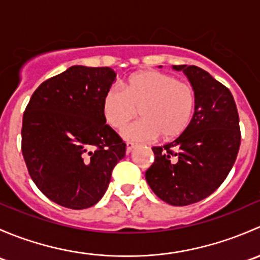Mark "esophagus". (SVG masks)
I'll use <instances>...</instances> for the list:
<instances>
[{
	"label": "esophagus",
	"mask_w": 260,
	"mask_h": 260,
	"mask_svg": "<svg viewBox=\"0 0 260 260\" xmlns=\"http://www.w3.org/2000/svg\"><path fill=\"white\" fill-rule=\"evenodd\" d=\"M136 145L133 142H127V147H125V152L127 153H131V152L133 151V148H135Z\"/></svg>",
	"instance_id": "esophagus-1"
}]
</instances>
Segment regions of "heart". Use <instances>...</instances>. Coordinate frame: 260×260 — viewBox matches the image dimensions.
<instances>
[{
	"instance_id": "b5f03b06",
	"label": "heart",
	"mask_w": 260,
	"mask_h": 260,
	"mask_svg": "<svg viewBox=\"0 0 260 260\" xmlns=\"http://www.w3.org/2000/svg\"><path fill=\"white\" fill-rule=\"evenodd\" d=\"M192 86L165 73L147 70L132 75L122 88L111 86L102 98V114L113 128H122L137 114L142 119L122 131L128 141L148 142L161 136L174 140L188 127L195 111Z\"/></svg>"
}]
</instances>
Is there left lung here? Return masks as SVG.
Listing matches in <instances>:
<instances>
[{
	"label": "left lung",
	"instance_id": "obj_1",
	"mask_svg": "<svg viewBox=\"0 0 260 260\" xmlns=\"http://www.w3.org/2000/svg\"><path fill=\"white\" fill-rule=\"evenodd\" d=\"M172 69L195 90V112L180 137L152 148L154 162L146 180L165 203L186 206L210 196L229 175L239 152V115L229 89L208 72L195 65Z\"/></svg>",
	"mask_w": 260,
	"mask_h": 260
}]
</instances>
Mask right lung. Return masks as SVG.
Instances as JSON below:
<instances>
[{"label":"right lung","instance_id":"add662e5","mask_svg":"<svg viewBox=\"0 0 260 260\" xmlns=\"http://www.w3.org/2000/svg\"><path fill=\"white\" fill-rule=\"evenodd\" d=\"M115 75L108 67H70L40 84L25 109L21 137L28 174L64 208L95 205L125 154V143L106 124L101 108Z\"/></svg>","mask_w":260,"mask_h":260}]
</instances>
